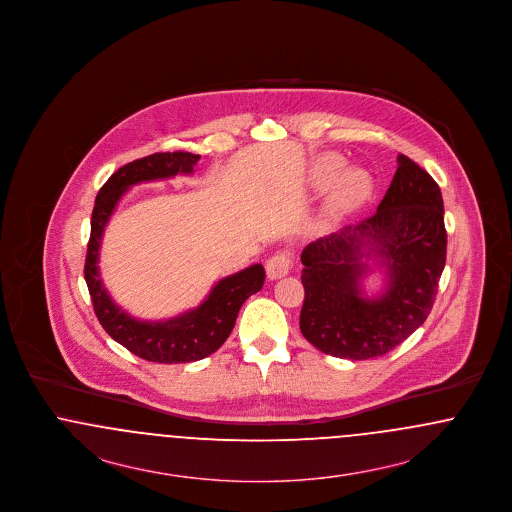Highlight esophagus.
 <instances>
[{
    "label": "esophagus",
    "mask_w": 512,
    "mask_h": 512,
    "mask_svg": "<svg viewBox=\"0 0 512 512\" xmlns=\"http://www.w3.org/2000/svg\"><path fill=\"white\" fill-rule=\"evenodd\" d=\"M293 267V253L284 249V251H276L267 261V276L270 280H278L286 274H290Z\"/></svg>",
    "instance_id": "34e87169"
}]
</instances>
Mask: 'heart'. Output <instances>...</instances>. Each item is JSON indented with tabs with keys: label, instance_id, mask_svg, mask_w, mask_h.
I'll list each match as a JSON object with an SVG mask.
<instances>
[{
	"label": "heart",
	"instance_id": "b5f03b06",
	"mask_svg": "<svg viewBox=\"0 0 512 512\" xmlns=\"http://www.w3.org/2000/svg\"><path fill=\"white\" fill-rule=\"evenodd\" d=\"M343 167V159L338 153H324L315 159L313 163V180L318 186L330 184ZM370 176L363 169H347L341 172V176L334 184L332 203L338 209H349L357 203H361L370 192Z\"/></svg>",
	"mask_w": 512,
	"mask_h": 512
}]
</instances>
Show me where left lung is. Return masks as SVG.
Listing matches in <instances>:
<instances>
[{"instance_id":"1","label":"left lung","mask_w":512,"mask_h":512,"mask_svg":"<svg viewBox=\"0 0 512 512\" xmlns=\"http://www.w3.org/2000/svg\"><path fill=\"white\" fill-rule=\"evenodd\" d=\"M378 211L355 226L318 238L301 253L305 299L299 328L318 351L366 361L407 340L430 315L447 255L443 199L436 180L407 155ZM368 241L391 268V288L380 300H363L356 280Z\"/></svg>"}]
</instances>
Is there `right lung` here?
<instances>
[{
  "instance_id": "1",
  "label": "right lung",
  "mask_w": 512,
  "mask_h": 512,
  "mask_svg": "<svg viewBox=\"0 0 512 512\" xmlns=\"http://www.w3.org/2000/svg\"><path fill=\"white\" fill-rule=\"evenodd\" d=\"M199 155L188 151L153 153L136 159L113 172L101 186L92 211V230L84 263V278L92 297L94 313L103 330L124 345L130 353L151 363H194L215 353L230 336L245 299L259 292L265 284L261 265L220 280L209 297L186 315L167 322H140L121 311L101 286L98 251L103 228L111 217L124 190L142 180L167 178L178 172L194 171Z\"/></svg>"
}]
</instances>
